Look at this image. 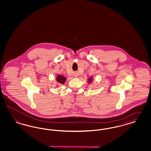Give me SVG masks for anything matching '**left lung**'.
<instances>
[{"label":"left lung","instance_id":"1","mask_svg":"<svg viewBox=\"0 0 151 151\" xmlns=\"http://www.w3.org/2000/svg\"><path fill=\"white\" fill-rule=\"evenodd\" d=\"M92 81H93V78H89V79H88V82L89 83H91L92 82Z\"/></svg>","mask_w":151,"mask_h":151}]
</instances>
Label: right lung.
Instances as JSON below:
<instances>
[{
	"instance_id": "right-lung-1",
	"label": "right lung",
	"mask_w": 151,
	"mask_h": 151,
	"mask_svg": "<svg viewBox=\"0 0 151 151\" xmlns=\"http://www.w3.org/2000/svg\"><path fill=\"white\" fill-rule=\"evenodd\" d=\"M56 80H57L58 83H59V84H64L65 81H66V78L63 75H58L57 76Z\"/></svg>"
}]
</instances>
